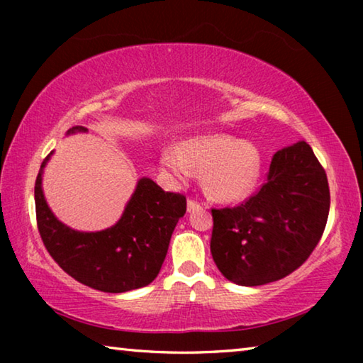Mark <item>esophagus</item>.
<instances>
[{"mask_svg": "<svg viewBox=\"0 0 363 363\" xmlns=\"http://www.w3.org/2000/svg\"><path fill=\"white\" fill-rule=\"evenodd\" d=\"M200 208H203V203H199V201L194 200V199H189L187 200V211H195V210H200Z\"/></svg>", "mask_w": 363, "mask_h": 363, "instance_id": "esophagus-1", "label": "esophagus"}]
</instances>
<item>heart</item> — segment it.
I'll list each match as a JSON object with an SVG mask.
<instances>
[{
	"instance_id": "b5f03b06",
	"label": "heart",
	"mask_w": 363,
	"mask_h": 363,
	"mask_svg": "<svg viewBox=\"0 0 363 363\" xmlns=\"http://www.w3.org/2000/svg\"><path fill=\"white\" fill-rule=\"evenodd\" d=\"M160 167L174 184L184 186L194 168L203 171V189L218 201H242L253 192L261 177L262 160L257 147L225 134L194 138L179 147L168 145L160 155Z\"/></svg>"
}]
</instances>
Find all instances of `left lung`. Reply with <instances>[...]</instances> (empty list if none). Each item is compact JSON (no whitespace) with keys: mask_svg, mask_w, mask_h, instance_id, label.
<instances>
[{"mask_svg":"<svg viewBox=\"0 0 363 363\" xmlns=\"http://www.w3.org/2000/svg\"><path fill=\"white\" fill-rule=\"evenodd\" d=\"M328 211L327 173L301 140L275 153L267 182L247 201L213 208V259L227 280L242 286L284 279L320 242Z\"/></svg>","mask_w":363,"mask_h":363,"instance_id":"obj_1","label":"left lung"}]
</instances>
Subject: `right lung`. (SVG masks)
Masks as SVG:
<instances>
[{
	"mask_svg": "<svg viewBox=\"0 0 363 363\" xmlns=\"http://www.w3.org/2000/svg\"><path fill=\"white\" fill-rule=\"evenodd\" d=\"M73 126L70 133H86ZM41 163L35 182L36 224L48 253L79 284L106 293H125L152 284L167 257L173 230L186 214V196L164 192L149 177L139 179L115 225L99 232H78L60 223L45 200Z\"/></svg>",
	"mask_w": 363,
	"mask_h": 363,
	"instance_id": "right-lung-1",
	"label": "right lung"
}]
</instances>
